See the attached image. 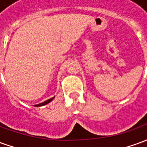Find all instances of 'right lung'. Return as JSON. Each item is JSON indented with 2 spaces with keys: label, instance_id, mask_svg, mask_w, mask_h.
<instances>
[{
  "label": "right lung",
  "instance_id": "right-lung-1",
  "mask_svg": "<svg viewBox=\"0 0 147 147\" xmlns=\"http://www.w3.org/2000/svg\"><path fill=\"white\" fill-rule=\"evenodd\" d=\"M55 98V97H53V98H49V100H46L45 102H42V103H40V104H38V105H34V106H37V107H38V106H42V105H46V104H48V103H49V102H52V101L53 100V98Z\"/></svg>",
  "mask_w": 147,
  "mask_h": 147
}]
</instances>
